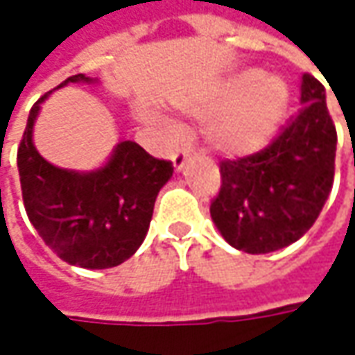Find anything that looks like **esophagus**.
<instances>
[{
	"label": "esophagus",
	"instance_id": "obj_1",
	"mask_svg": "<svg viewBox=\"0 0 355 355\" xmlns=\"http://www.w3.org/2000/svg\"><path fill=\"white\" fill-rule=\"evenodd\" d=\"M190 155H192V149L187 147V149H178L177 153L173 155V163H175V168H177L178 173L187 166V161L190 159Z\"/></svg>",
	"mask_w": 355,
	"mask_h": 355
}]
</instances>
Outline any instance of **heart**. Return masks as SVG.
Wrapping results in <instances>:
<instances>
[{"label": "heart", "instance_id": "1", "mask_svg": "<svg viewBox=\"0 0 355 355\" xmlns=\"http://www.w3.org/2000/svg\"><path fill=\"white\" fill-rule=\"evenodd\" d=\"M287 105L285 80L243 68L220 82L198 114L214 116L206 125L210 149L227 159H248L273 141Z\"/></svg>", "mask_w": 355, "mask_h": 355}]
</instances>
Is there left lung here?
Instances as JSON below:
<instances>
[{"instance_id": "8db88e82", "label": "left lung", "mask_w": 355, "mask_h": 355, "mask_svg": "<svg viewBox=\"0 0 355 355\" xmlns=\"http://www.w3.org/2000/svg\"><path fill=\"white\" fill-rule=\"evenodd\" d=\"M302 107L261 153L222 161V189L210 216L222 238L245 253H271L300 239L334 182L336 128L326 90L311 74L300 82Z\"/></svg>"}]
</instances>
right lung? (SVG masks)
<instances>
[{"label":"right lung","instance_id":"1","mask_svg":"<svg viewBox=\"0 0 355 355\" xmlns=\"http://www.w3.org/2000/svg\"><path fill=\"white\" fill-rule=\"evenodd\" d=\"M96 78L76 74L62 84ZM46 92L33 105L17 151L23 204L44 243L62 261L84 269H110L139 250L149 232L159 190L173 177V163L159 161L135 141H121L107 163L78 173L41 157L33 128Z\"/></svg>","mask_w":355,"mask_h":355}]
</instances>
